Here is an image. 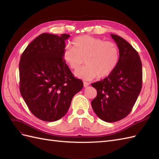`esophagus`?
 Here are the masks:
<instances>
[{
  "instance_id": "34e87169",
  "label": "esophagus",
  "mask_w": 159,
  "mask_h": 159,
  "mask_svg": "<svg viewBox=\"0 0 159 159\" xmlns=\"http://www.w3.org/2000/svg\"><path fill=\"white\" fill-rule=\"evenodd\" d=\"M89 83L86 82V81H84V86L85 88L88 87V86H89Z\"/></svg>"
}]
</instances>
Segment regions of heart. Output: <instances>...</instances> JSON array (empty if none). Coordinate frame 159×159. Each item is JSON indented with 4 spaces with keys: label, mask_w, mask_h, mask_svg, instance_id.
Segmentation results:
<instances>
[{
    "label": "heart",
    "mask_w": 159,
    "mask_h": 159,
    "mask_svg": "<svg viewBox=\"0 0 159 159\" xmlns=\"http://www.w3.org/2000/svg\"><path fill=\"white\" fill-rule=\"evenodd\" d=\"M74 46L68 45L63 53L64 60L71 69L78 70L87 64L75 75L80 78L89 80L98 75L105 78L115 69L119 60V49L114 42L99 38L81 36L73 41Z\"/></svg>",
    "instance_id": "obj_1"
}]
</instances>
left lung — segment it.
<instances>
[{
    "label": "left lung",
    "mask_w": 159,
    "mask_h": 159,
    "mask_svg": "<svg viewBox=\"0 0 159 159\" xmlns=\"http://www.w3.org/2000/svg\"><path fill=\"white\" fill-rule=\"evenodd\" d=\"M111 36L119 49V62L107 78L91 84L98 92L91 106L99 118L113 123L131 111L141 90L143 71L140 57L134 48L121 37Z\"/></svg>",
    "instance_id": "obj_1"
}]
</instances>
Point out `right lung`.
Wrapping results in <instances>:
<instances>
[{
    "mask_svg": "<svg viewBox=\"0 0 159 159\" xmlns=\"http://www.w3.org/2000/svg\"><path fill=\"white\" fill-rule=\"evenodd\" d=\"M70 36L43 33L24 51L19 64L20 91L32 113L53 122L68 112L74 96L83 88L64 60L65 40Z\"/></svg>",
    "mask_w": 159,
    "mask_h": 159,
    "instance_id": "add662e5",
    "label": "right lung"
}]
</instances>
